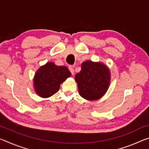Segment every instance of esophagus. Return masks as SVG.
Returning <instances> with one entry per match:
<instances>
[{"label":"esophagus","instance_id":"34e87169","mask_svg":"<svg viewBox=\"0 0 149 149\" xmlns=\"http://www.w3.org/2000/svg\"><path fill=\"white\" fill-rule=\"evenodd\" d=\"M70 72H71L72 75H74V65H69L68 67Z\"/></svg>","mask_w":149,"mask_h":149}]
</instances>
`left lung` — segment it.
I'll return each mask as SVG.
<instances>
[{"instance_id":"8db88e82","label":"left lung","mask_w":149,"mask_h":149,"mask_svg":"<svg viewBox=\"0 0 149 149\" xmlns=\"http://www.w3.org/2000/svg\"><path fill=\"white\" fill-rule=\"evenodd\" d=\"M110 70L101 63L86 61L81 70L75 75L80 95L84 99L94 100L104 95L109 86Z\"/></svg>"}]
</instances>
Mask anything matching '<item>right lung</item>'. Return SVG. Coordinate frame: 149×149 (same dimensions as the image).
Segmentation results:
<instances>
[{
    "mask_svg": "<svg viewBox=\"0 0 149 149\" xmlns=\"http://www.w3.org/2000/svg\"><path fill=\"white\" fill-rule=\"evenodd\" d=\"M66 66H58L48 62L40 68L34 77L35 91L40 97L47 98L58 91L60 84L70 76Z\"/></svg>",
    "mask_w": 149,
    "mask_h": 149,
    "instance_id": "1",
    "label": "right lung"
}]
</instances>
